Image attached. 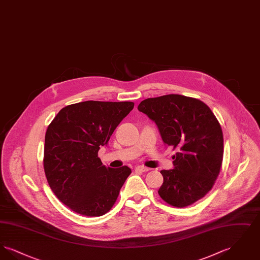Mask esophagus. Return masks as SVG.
<instances>
[{"instance_id":"34e87169","label":"esophagus","mask_w":260,"mask_h":260,"mask_svg":"<svg viewBox=\"0 0 260 260\" xmlns=\"http://www.w3.org/2000/svg\"><path fill=\"white\" fill-rule=\"evenodd\" d=\"M149 168H146V167H144V166H136V171L137 172H142V173H145V172H148Z\"/></svg>"}]
</instances>
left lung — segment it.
Listing matches in <instances>:
<instances>
[{
    "mask_svg": "<svg viewBox=\"0 0 260 260\" xmlns=\"http://www.w3.org/2000/svg\"><path fill=\"white\" fill-rule=\"evenodd\" d=\"M137 109L157 124L161 139L177 149L173 170H162L158 193L176 208L203 198L214 184L223 159L221 126L210 107L196 99L168 94L140 102Z\"/></svg>",
    "mask_w": 260,
    "mask_h": 260,
    "instance_id": "obj_1",
    "label": "left lung"
}]
</instances>
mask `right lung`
<instances>
[{
	"instance_id": "1",
	"label": "right lung",
	"mask_w": 260,
	"mask_h": 260,
	"mask_svg": "<svg viewBox=\"0 0 260 260\" xmlns=\"http://www.w3.org/2000/svg\"><path fill=\"white\" fill-rule=\"evenodd\" d=\"M135 103L84 101L62 108L48 126L44 170L54 195L75 212L100 216L111 210L132 170L105 167L98 154Z\"/></svg>"
}]
</instances>
